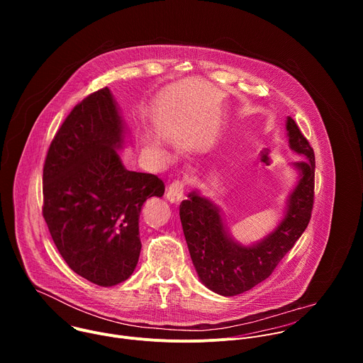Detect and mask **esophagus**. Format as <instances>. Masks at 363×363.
<instances>
[{
    "label": "esophagus",
    "mask_w": 363,
    "mask_h": 363,
    "mask_svg": "<svg viewBox=\"0 0 363 363\" xmlns=\"http://www.w3.org/2000/svg\"><path fill=\"white\" fill-rule=\"evenodd\" d=\"M185 184L182 181H174L167 189V199L172 203H179L184 198Z\"/></svg>",
    "instance_id": "34e87169"
}]
</instances>
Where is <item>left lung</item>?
Masks as SVG:
<instances>
[{
    "mask_svg": "<svg viewBox=\"0 0 363 363\" xmlns=\"http://www.w3.org/2000/svg\"><path fill=\"white\" fill-rule=\"evenodd\" d=\"M286 129L291 150L304 155L303 161L294 162L300 181L289 196L283 221L262 242L251 247L234 242L224 228L217 206L198 192H191L179 205L182 230L195 270L201 281L218 294L235 296L269 279L312 217L315 152L290 116Z\"/></svg>",
    "mask_w": 363,
    "mask_h": 363,
    "instance_id": "8db88e82",
    "label": "left lung"
}]
</instances>
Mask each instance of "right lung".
I'll return each instance as SVG.
<instances>
[{"label":"right lung","mask_w":363,"mask_h":363,"mask_svg":"<svg viewBox=\"0 0 363 363\" xmlns=\"http://www.w3.org/2000/svg\"><path fill=\"white\" fill-rule=\"evenodd\" d=\"M125 129L103 87L73 108L47 150L43 217L60 255L83 279L112 287L128 280L139 260V214L162 196L157 175L125 168L116 149Z\"/></svg>","instance_id":"right-lung-1"}]
</instances>
